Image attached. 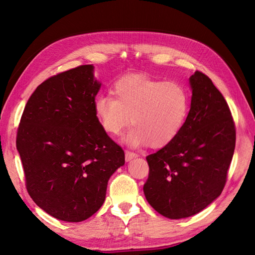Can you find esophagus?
<instances>
[{
  "label": "esophagus",
  "instance_id": "esophagus-1",
  "mask_svg": "<svg viewBox=\"0 0 255 255\" xmlns=\"http://www.w3.org/2000/svg\"><path fill=\"white\" fill-rule=\"evenodd\" d=\"M136 157H138V155H137L136 153L130 152V151H126V160L127 161L132 160L133 158H136Z\"/></svg>",
  "mask_w": 255,
  "mask_h": 255
}]
</instances>
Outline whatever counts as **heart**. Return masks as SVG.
Wrapping results in <instances>:
<instances>
[{"mask_svg": "<svg viewBox=\"0 0 255 255\" xmlns=\"http://www.w3.org/2000/svg\"><path fill=\"white\" fill-rule=\"evenodd\" d=\"M111 96L95 100V115L107 134L117 136L132 121L125 141L133 146L160 148L183 128L189 113L187 90L174 82L130 74L114 84Z\"/></svg>", "mask_w": 255, "mask_h": 255, "instance_id": "b5f03b06", "label": "heart"}]
</instances>
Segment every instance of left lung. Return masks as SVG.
<instances>
[{
  "instance_id": "obj_1",
  "label": "left lung",
  "mask_w": 255,
  "mask_h": 255,
  "mask_svg": "<svg viewBox=\"0 0 255 255\" xmlns=\"http://www.w3.org/2000/svg\"><path fill=\"white\" fill-rule=\"evenodd\" d=\"M190 110L181 132L146 156V201L169 219L194 216L222 192L232 160L236 132L228 103L200 71L189 78Z\"/></svg>"
}]
</instances>
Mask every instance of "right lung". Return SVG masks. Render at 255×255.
<instances>
[{
    "instance_id": "obj_1",
    "label": "right lung",
    "mask_w": 255,
    "mask_h": 255,
    "mask_svg": "<svg viewBox=\"0 0 255 255\" xmlns=\"http://www.w3.org/2000/svg\"><path fill=\"white\" fill-rule=\"evenodd\" d=\"M84 65L44 81L30 96L17 133L26 188L52 217L80 222L102 206L107 183L125 152L100 126L101 83Z\"/></svg>"
}]
</instances>
